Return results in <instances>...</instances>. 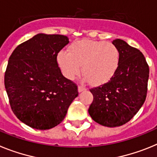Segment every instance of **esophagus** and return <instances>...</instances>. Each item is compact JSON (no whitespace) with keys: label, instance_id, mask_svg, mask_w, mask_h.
Returning a JSON list of instances; mask_svg holds the SVG:
<instances>
[{"label":"esophagus","instance_id":"34e87169","mask_svg":"<svg viewBox=\"0 0 157 157\" xmlns=\"http://www.w3.org/2000/svg\"><path fill=\"white\" fill-rule=\"evenodd\" d=\"M86 90V88L84 86H79L78 87V92H84Z\"/></svg>","mask_w":157,"mask_h":157}]
</instances>
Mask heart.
<instances>
[{"label":"heart","mask_w":157,"mask_h":157,"mask_svg":"<svg viewBox=\"0 0 157 157\" xmlns=\"http://www.w3.org/2000/svg\"><path fill=\"white\" fill-rule=\"evenodd\" d=\"M58 66L69 80L82 72L85 80L93 85L107 83L116 73L120 62L118 47L103 41L80 40L69 46V52L60 51L57 57Z\"/></svg>","instance_id":"b5f03b06"}]
</instances>
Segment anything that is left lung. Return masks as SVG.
I'll use <instances>...</instances> for the list:
<instances>
[{
    "instance_id": "obj_1",
    "label": "left lung",
    "mask_w": 157,
    "mask_h": 157,
    "mask_svg": "<svg viewBox=\"0 0 157 157\" xmlns=\"http://www.w3.org/2000/svg\"><path fill=\"white\" fill-rule=\"evenodd\" d=\"M112 43L120 53L118 68L108 82L90 89L93 102L88 113L102 126L116 127L128 122L144 103L149 69L142 53L117 39Z\"/></svg>"
}]
</instances>
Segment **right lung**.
Masks as SVG:
<instances>
[{"mask_svg":"<svg viewBox=\"0 0 157 157\" xmlns=\"http://www.w3.org/2000/svg\"><path fill=\"white\" fill-rule=\"evenodd\" d=\"M69 43L65 35L39 33L11 54L5 89L15 115L30 127L58 126L78 95L77 86L64 77L57 62L58 54Z\"/></svg>","mask_w":157,"mask_h":157,"instance_id":"obj_1","label":"right lung"}]
</instances>
